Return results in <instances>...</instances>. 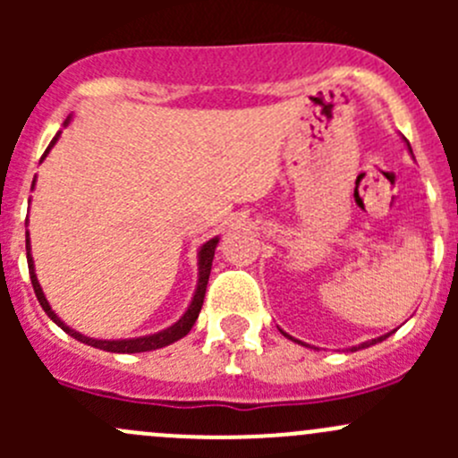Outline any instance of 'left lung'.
Wrapping results in <instances>:
<instances>
[{"instance_id":"8db88e82","label":"left lung","mask_w":458,"mask_h":458,"mask_svg":"<svg viewBox=\"0 0 458 458\" xmlns=\"http://www.w3.org/2000/svg\"><path fill=\"white\" fill-rule=\"evenodd\" d=\"M284 335H285V332H284ZM285 336H288V335H285ZM387 336H390V335H386V336H378V339H372V341H368V344H361V345H359V348H366V345H374V344H378V341L387 339ZM290 339H293V336H290ZM293 341H297V339H293ZM297 344H301V341H297ZM352 350H357V348H352Z\"/></svg>"}]
</instances>
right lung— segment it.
<instances>
[{
	"label": "right lung",
	"mask_w": 458,
	"mask_h": 458,
	"mask_svg": "<svg viewBox=\"0 0 458 458\" xmlns=\"http://www.w3.org/2000/svg\"><path fill=\"white\" fill-rule=\"evenodd\" d=\"M68 123V119H66ZM59 132L55 135V140L50 141V146L46 148L44 157L48 155V150L53 148V143L57 141ZM41 157V159H44ZM32 186H35V182H32ZM216 243H219V239H210V242H206L201 246L199 250V284H197V290H195V297H192V303L188 306L186 315L179 318L174 326L165 327V330L157 332V335H148V336H140V339H119V341H104V339H90V336H84L80 335V332L71 330V327L66 326V323L62 321L57 315L53 312V308L48 306V301H46L44 297V290H41L39 281H37V275H35V266H32V257H30V239H29V233H26V259H29V272H30V281H32V290H35L37 294V301H39V306L44 308V312L53 318L55 323H57L59 327H62L64 332H68L71 336H75L77 341H81V344L86 345H92V348H99V350H106V352H119V354H135V352H150V350H157V348H165V345L174 344V341H179L182 336H186L188 332L192 330V326H195L197 317H199L201 312V306H203V297H206V285H208V279H210V267H212V259H215V248Z\"/></svg>",
	"instance_id": "add662e5"
}]
</instances>
